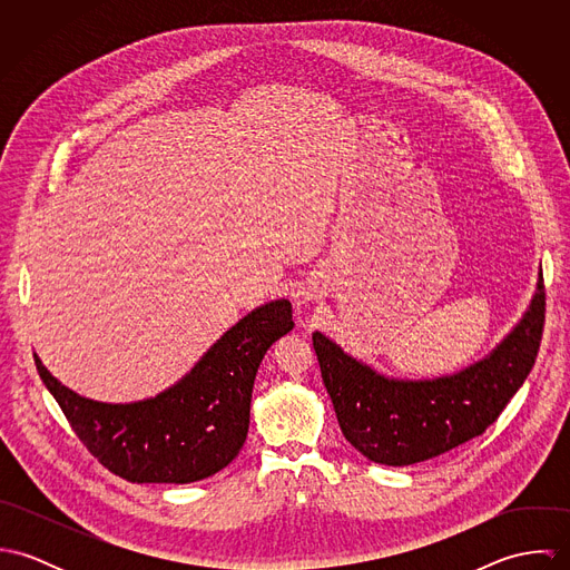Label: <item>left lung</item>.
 Segmentation results:
<instances>
[{"instance_id": "8db88e82", "label": "left lung", "mask_w": 570, "mask_h": 570, "mask_svg": "<svg viewBox=\"0 0 570 570\" xmlns=\"http://www.w3.org/2000/svg\"><path fill=\"white\" fill-rule=\"evenodd\" d=\"M542 269L529 309L481 362L436 380H395L312 335L346 441L368 461L404 468L483 434L531 373L544 328Z\"/></svg>"}]
</instances>
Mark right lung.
Listing matches in <instances>:
<instances>
[{
	"label": "right lung",
	"instance_id": "right-lung-1",
	"mask_svg": "<svg viewBox=\"0 0 570 570\" xmlns=\"http://www.w3.org/2000/svg\"><path fill=\"white\" fill-rule=\"evenodd\" d=\"M294 328L281 298L228 328L177 384L134 404H105L63 386L35 355L37 371L82 445L131 483H195L224 470L244 448L256 371Z\"/></svg>",
	"mask_w": 570,
	"mask_h": 570
}]
</instances>
